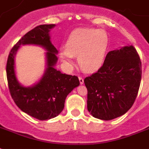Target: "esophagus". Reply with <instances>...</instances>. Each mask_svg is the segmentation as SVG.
<instances>
[{
  "label": "esophagus",
  "instance_id": "1",
  "mask_svg": "<svg viewBox=\"0 0 149 149\" xmlns=\"http://www.w3.org/2000/svg\"><path fill=\"white\" fill-rule=\"evenodd\" d=\"M79 83H80L81 85H83V83H84V79H83V77H79Z\"/></svg>",
  "mask_w": 149,
  "mask_h": 149
}]
</instances>
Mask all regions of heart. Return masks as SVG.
Returning a JSON list of instances; mask_svg holds the SVG:
<instances>
[{
  "label": "heart",
  "instance_id": "b5f03b06",
  "mask_svg": "<svg viewBox=\"0 0 149 149\" xmlns=\"http://www.w3.org/2000/svg\"><path fill=\"white\" fill-rule=\"evenodd\" d=\"M109 47V37L106 31L97 29H77L66 40V47L59 49V57L67 68L74 63L77 56L79 66L83 71L93 72L102 66Z\"/></svg>",
  "mask_w": 149,
  "mask_h": 149
}]
</instances>
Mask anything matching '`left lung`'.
Here are the masks:
<instances>
[{
  "label": "left lung",
  "mask_w": 149,
  "mask_h": 149,
  "mask_svg": "<svg viewBox=\"0 0 149 149\" xmlns=\"http://www.w3.org/2000/svg\"><path fill=\"white\" fill-rule=\"evenodd\" d=\"M141 79V63L133 46L109 51L102 67L84 79L87 109L101 120L123 116L135 102Z\"/></svg>",
  "instance_id": "1"
}]
</instances>
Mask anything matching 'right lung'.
<instances>
[{
  "mask_svg": "<svg viewBox=\"0 0 149 149\" xmlns=\"http://www.w3.org/2000/svg\"><path fill=\"white\" fill-rule=\"evenodd\" d=\"M55 24H43L26 33L10 52L7 63V77L10 93L21 111L39 120L57 116L64 108L66 96L79 86L76 76L62 73L56 69L58 51L50 40L49 31ZM23 45H36L47 51L46 69L40 80L31 87L21 85L15 71V56Z\"/></svg>",
  "mask_w": 149,
  "mask_h": 149,
  "instance_id": "add662e5",
  "label": "right lung"
}]
</instances>
